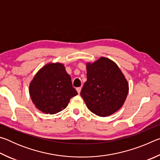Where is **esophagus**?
I'll return each instance as SVG.
<instances>
[{"label": "esophagus", "mask_w": 160, "mask_h": 160, "mask_svg": "<svg viewBox=\"0 0 160 160\" xmlns=\"http://www.w3.org/2000/svg\"><path fill=\"white\" fill-rule=\"evenodd\" d=\"M81 89H82V88H81V87H80V88H76V90H77V92H78V94H80V93Z\"/></svg>", "instance_id": "1"}]
</instances>
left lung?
I'll use <instances>...</instances> for the list:
<instances>
[{"label":"left lung","instance_id":"left-lung-1","mask_svg":"<svg viewBox=\"0 0 160 160\" xmlns=\"http://www.w3.org/2000/svg\"><path fill=\"white\" fill-rule=\"evenodd\" d=\"M87 81L80 95L89 110L102 117L113 114L123 106L128 93V82L115 62L100 57L87 63Z\"/></svg>","mask_w":160,"mask_h":160}]
</instances>
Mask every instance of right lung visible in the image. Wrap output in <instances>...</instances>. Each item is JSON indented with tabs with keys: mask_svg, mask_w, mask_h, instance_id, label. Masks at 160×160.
Wrapping results in <instances>:
<instances>
[{
	"mask_svg": "<svg viewBox=\"0 0 160 160\" xmlns=\"http://www.w3.org/2000/svg\"><path fill=\"white\" fill-rule=\"evenodd\" d=\"M29 95L35 107L43 113L55 114L66 109L78 92L64 65L48 63L43 66L29 83Z\"/></svg>",
	"mask_w": 160,
	"mask_h": 160,
	"instance_id": "right-lung-1",
	"label": "right lung"
}]
</instances>
